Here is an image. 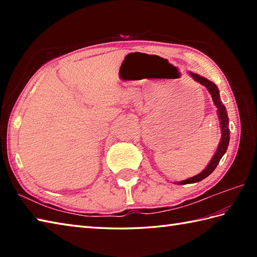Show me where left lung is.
Wrapping results in <instances>:
<instances>
[{"instance_id": "1", "label": "left lung", "mask_w": 257, "mask_h": 257, "mask_svg": "<svg viewBox=\"0 0 257 257\" xmlns=\"http://www.w3.org/2000/svg\"><path fill=\"white\" fill-rule=\"evenodd\" d=\"M190 74L196 81H198V83L205 86L207 90H209V92L211 94L213 102H214V105L217 107V111H219V118L221 120L222 137H221V141L219 144V148H217L214 157L212 158V160L209 163V166H207L201 173L196 174L195 177H192V178H190L188 180H184V181H181V182H180V184L195 183V182L202 181V180L205 179L207 176H210V174L213 171H214V169L217 167V165H219V162L221 160V158L223 157V155H224L226 152L228 141H230V129H228V127H227V125H228V118H227L225 107L222 105V102L220 100L219 89H217V87L215 86L214 83H212V81L207 80L206 78L201 77V76H199L198 74H192V73H190Z\"/></svg>"}]
</instances>
